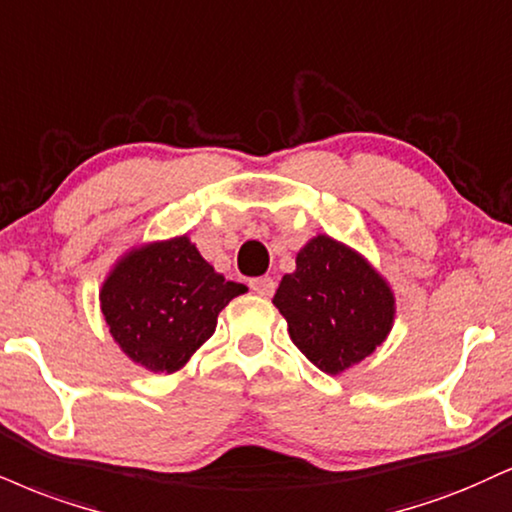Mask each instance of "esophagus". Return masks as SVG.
Returning <instances> with one entry per match:
<instances>
[{
    "mask_svg": "<svg viewBox=\"0 0 512 512\" xmlns=\"http://www.w3.org/2000/svg\"><path fill=\"white\" fill-rule=\"evenodd\" d=\"M250 288H252V291H255L257 295H264V298H269V295L274 293L276 281L272 279V276H260V279H252V281H250Z\"/></svg>",
    "mask_w": 512,
    "mask_h": 512,
    "instance_id": "1",
    "label": "esophagus"
}]
</instances>
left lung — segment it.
I'll return each mask as SVG.
<instances>
[{"label": "left lung", "mask_w": 512, "mask_h": 512, "mask_svg": "<svg viewBox=\"0 0 512 512\" xmlns=\"http://www.w3.org/2000/svg\"><path fill=\"white\" fill-rule=\"evenodd\" d=\"M272 303L291 341L322 372L343 374L386 341L396 322V295L365 255L319 233L295 255Z\"/></svg>", "instance_id": "left-lung-1"}]
</instances>
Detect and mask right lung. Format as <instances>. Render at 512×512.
Listing matches in <instances>:
<instances>
[{
    "label": "right lung",
    "mask_w": 512,
    "mask_h": 512,
    "mask_svg": "<svg viewBox=\"0 0 512 512\" xmlns=\"http://www.w3.org/2000/svg\"><path fill=\"white\" fill-rule=\"evenodd\" d=\"M248 288L226 281L188 236L135 245L112 264L100 310L121 353L155 374H174Z\"/></svg>",
    "instance_id": "obj_1"
}]
</instances>
